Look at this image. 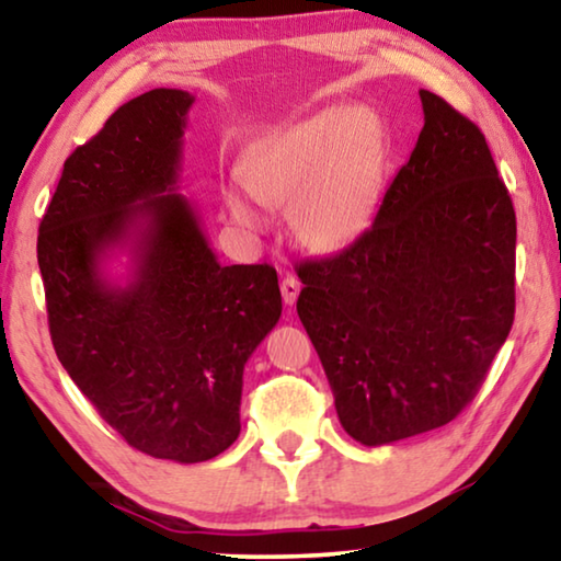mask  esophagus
Segmentation results:
<instances>
[{
    "label": "esophagus",
    "mask_w": 561,
    "mask_h": 561,
    "mask_svg": "<svg viewBox=\"0 0 561 561\" xmlns=\"http://www.w3.org/2000/svg\"><path fill=\"white\" fill-rule=\"evenodd\" d=\"M299 289H301V284L294 279V277H284L282 279V299H284V304H287L289 309L294 307V304H297Z\"/></svg>",
    "instance_id": "esophagus-1"
}]
</instances>
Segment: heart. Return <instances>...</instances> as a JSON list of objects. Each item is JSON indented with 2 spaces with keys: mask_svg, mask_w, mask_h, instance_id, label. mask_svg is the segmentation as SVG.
Segmentation results:
<instances>
[{
  "mask_svg": "<svg viewBox=\"0 0 561 561\" xmlns=\"http://www.w3.org/2000/svg\"><path fill=\"white\" fill-rule=\"evenodd\" d=\"M240 178L254 201L287 205L297 240L334 252L356 240L374 213L381 187V148L374 118L364 108H324L254 148ZM237 225H260V213L240 190H225Z\"/></svg>",
  "mask_w": 561,
  "mask_h": 561,
  "instance_id": "heart-1",
  "label": "heart"
}]
</instances>
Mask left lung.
I'll return each instance as SVG.
<instances>
[{
  "instance_id": "obj_1",
  "label": "left lung",
  "mask_w": 561,
  "mask_h": 561,
  "mask_svg": "<svg viewBox=\"0 0 561 561\" xmlns=\"http://www.w3.org/2000/svg\"><path fill=\"white\" fill-rule=\"evenodd\" d=\"M423 130L374 225L299 264L297 314L364 445L450 423L515 321L517 220L482 130L421 91Z\"/></svg>"
}]
</instances>
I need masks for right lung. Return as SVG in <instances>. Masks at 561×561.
Segmentation results:
<instances>
[{"label":"right lung","mask_w":561,"mask_h":561,"mask_svg":"<svg viewBox=\"0 0 561 561\" xmlns=\"http://www.w3.org/2000/svg\"><path fill=\"white\" fill-rule=\"evenodd\" d=\"M195 96L153 89L66 158L36 257L56 356L130 448L203 462L240 435L247 358L282 317L270 264L222 267L178 193ZM126 249L131 274L102 264Z\"/></svg>","instance_id":"obj_1"}]
</instances>
